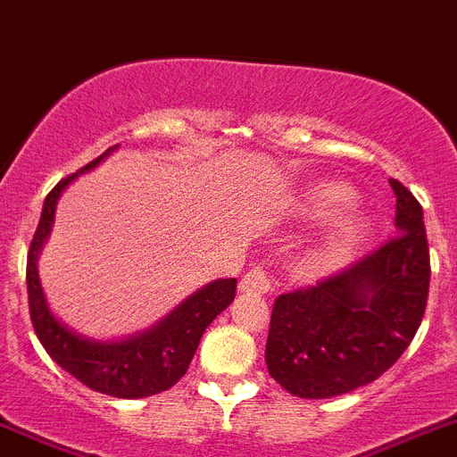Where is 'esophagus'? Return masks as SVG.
<instances>
[{
    "mask_svg": "<svg viewBox=\"0 0 457 457\" xmlns=\"http://www.w3.org/2000/svg\"><path fill=\"white\" fill-rule=\"evenodd\" d=\"M273 287L275 282L269 278L264 266H254V269H250L248 273L241 278L238 289L245 291V294H269V291H273Z\"/></svg>",
    "mask_w": 457,
    "mask_h": 457,
    "instance_id": "esophagus-1",
    "label": "esophagus"
}]
</instances>
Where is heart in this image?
I'll return each mask as SVG.
<instances>
[{"label": "heart", "mask_w": 457, "mask_h": 457, "mask_svg": "<svg viewBox=\"0 0 457 457\" xmlns=\"http://www.w3.org/2000/svg\"><path fill=\"white\" fill-rule=\"evenodd\" d=\"M353 204V191L341 184H326L310 193L305 200V213L314 220L337 219L344 209ZM367 237V220L360 213H346L341 216L316 245L310 257V266L319 273L335 270L351 262L353 254L360 250L361 241Z\"/></svg>", "instance_id": "b5f03b06"}]
</instances>
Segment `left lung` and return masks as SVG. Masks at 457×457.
Listing matches in <instances>:
<instances>
[{"instance_id":"left-lung-1","label":"left lung","mask_w":457,"mask_h":457,"mask_svg":"<svg viewBox=\"0 0 457 457\" xmlns=\"http://www.w3.org/2000/svg\"><path fill=\"white\" fill-rule=\"evenodd\" d=\"M389 184L396 237L314 287L275 300L266 367L294 396L330 398L369 385L417 335L430 285L423 209L398 179Z\"/></svg>"}]
</instances>
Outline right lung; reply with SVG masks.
I'll return each mask as SVG.
<instances>
[{
    "label": "right lung",
    "instance_id": "right-lung-1",
    "mask_svg": "<svg viewBox=\"0 0 457 457\" xmlns=\"http://www.w3.org/2000/svg\"><path fill=\"white\" fill-rule=\"evenodd\" d=\"M116 147L118 145L109 147L104 154L93 159L79 172L96 168ZM79 172L61 179L47 193L38 228L31 238V248L27 254V294L31 323H34L36 335L49 357L63 371L84 382L86 387L116 398L154 396V394L170 389L187 373L193 355L198 351L203 332L234 300L237 279L229 278L209 282L207 287L188 295L182 305L175 307L166 319L159 320L157 326H152L141 335L129 337V339L96 341L70 330L49 310L43 287H40L36 262H38L40 248L47 241L52 223H54L59 195Z\"/></svg>",
    "mask_w": 457,
    "mask_h": 457
}]
</instances>
